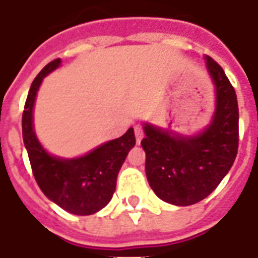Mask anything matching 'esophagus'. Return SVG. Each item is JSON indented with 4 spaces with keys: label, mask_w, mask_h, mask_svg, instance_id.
<instances>
[{
    "label": "esophagus",
    "mask_w": 258,
    "mask_h": 258,
    "mask_svg": "<svg viewBox=\"0 0 258 258\" xmlns=\"http://www.w3.org/2000/svg\"><path fill=\"white\" fill-rule=\"evenodd\" d=\"M134 130H135V138H137V143L139 145L142 141V138H143V130H142L141 125H135V127H134Z\"/></svg>",
    "instance_id": "34e87169"
}]
</instances>
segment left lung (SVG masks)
Listing matches in <instances>:
<instances>
[{"mask_svg": "<svg viewBox=\"0 0 258 258\" xmlns=\"http://www.w3.org/2000/svg\"><path fill=\"white\" fill-rule=\"evenodd\" d=\"M204 58L216 95L210 123L192 135L143 124L146 138L141 145L150 187L175 206H190L210 196L233 166L238 149L236 91L224 70L212 57Z\"/></svg>", "mask_w": 258, "mask_h": 258, "instance_id": "8db88e82", "label": "left lung"}]
</instances>
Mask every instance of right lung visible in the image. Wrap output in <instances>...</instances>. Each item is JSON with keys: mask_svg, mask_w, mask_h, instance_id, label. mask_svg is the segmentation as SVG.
<instances>
[{"mask_svg": "<svg viewBox=\"0 0 258 258\" xmlns=\"http://www.w3.org/2000/svg\"><path fill=\"white\" fill-rule=\"evenodd\" d=\"M60 66V58L46 64L32 83L22 113V139L36 182L46 198L71 214L89 216L105 208L112 198L117 174L135 146V134L131 127L120 138L80 157L61 158L48 153L34 131L33 109L44 78Z\"/></svg>", "mask_w": 258, "mask_h": 258, "instance_id": "1", "label": "right lung"}]
</instances>
